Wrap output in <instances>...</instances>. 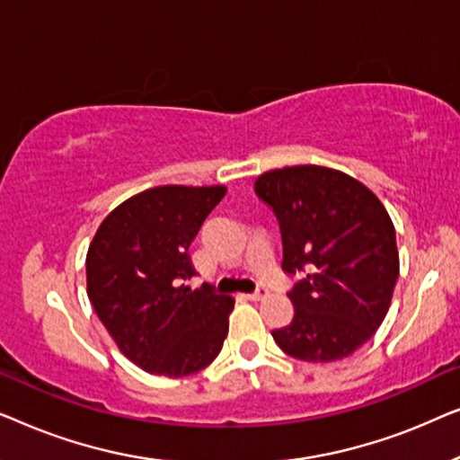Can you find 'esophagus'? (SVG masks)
<instances>
[{"instance_id": "34e87169", "label": "esophagus", "mask_w": 460, "mask_h": 460, "mask_svg": "<svg viewBox=\"0 0 460 460\" xmlns=\"http://www.w3.org/2000/svg\"><path fill=\"white\" fill-rule=\"evenodd\" d=\"M266 295H268L266 288H257V291L247 293V295H244V297H247L249 301H260L261 297H266Z\"/></svg>"}]
</instances>
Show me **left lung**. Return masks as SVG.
Segmentation results:
<instances>
[{"label":"left lung","mask_w":460,"mask_h":460,"mask_svg":"<svg viewBox=\"0 0 460 460\" xmlns=\"http://www.w3.org/2000/svg\"><path fill=\"white\" fill-rule=\"evenodd\" d=\"M255 194L279 219L282 270L299 274L287 293L293 320L272 331L274 341L304 362L351 356L381 326L398 280L385 207L348 173L318 165L263 173Z\"/></svg>","instance_id":"left-lung-1"}]
</instances>
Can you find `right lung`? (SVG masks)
Listing matches in <instances>:
<instances>
[{
	"label": "right lung",
	"instance_id": "obj_1",
	"mask_svg": "<svg viewBox=\"0 0 460 460\" xmlns=\"http://www.w3.org/2000/svg\"><path fill=\"white\" fill-rule=\"evenodd\" d=\"M224 194V186L150 188L111 211L87 249V297L146 373H199L228 335L234 299L184 285L197 274L188 247Z\"/></svg>",
	"mask_w": 460,
	"mask_h": 460
}]
</instances>
